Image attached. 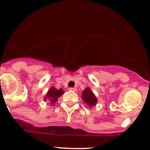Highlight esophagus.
<instances>
[{
    "instance_id": "obj_1",
    "label": "esophagus",
    "mask_w": 150,
    "mask_h": 150,
    "mask_svg": "<svg viewBox=\"0 0 150 150\" xmlns=\"http://www.w3.org/2000/svg\"><path fill=\"white\" fill-rule=\"evenodd\" d=\"M69 91H77V89L75 88H69Z\"/></svg>"
}]
</instances>
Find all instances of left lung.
<instances>
[{
  "mask_svg": "<svg viewBox=\"0 0 150 150\" xmlns=\"http://www.w3.org/2000/svg\"><path fill=\"white\" fill-rule=\"evenodd\" d=\"M82 99L89 107H93L97 102V99L94 93L91 91L90 88H86L82 92Z\"/></svg>",
  "mask_w": 150,
  "mask_h": 150,
  "instance_id": "left-lung-1",
  "label": "left lung"
}]
</instances>
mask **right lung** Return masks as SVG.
Returning <instances> with one entry per match:
<instances>
[{
  "instance_id": "1",
  "label": "right lung",
  "mask_w": 150,
  "mask_h": 150,
  "mask_svg": "<svg viewBox=\"0 0 150 150\" xmlns=\"http://www.w3.org/2000/svg\"><path fill=\"white\" fill-rule=\"evenodd\" d=\"M64 93V91L62 90V88L57 89L54 87H51L48 90V91L47 92L46 97L44 98V101H46V99H48L51 104H54V102L57 101L58 98L61 96Z\"/></svg>"
}]
</instances>
